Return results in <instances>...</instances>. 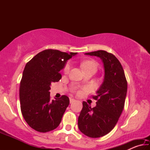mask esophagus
I'll list each match as a JSON object with an SVG mask.
<instances>
[{
    "label": "esophagus",
    "instance_id": "1",
    "mask_svg": "<svg viewBox=\"0 0 150 150\" xmlns=\"http://www.w3.org/2000/svg\"><path fill=\"white\" fill-rule=\"evenodd\" d=\"M69 100H70V103H73V102H75V101L74 98H70Z\"/></svg>",
    "mask_w": 150,
    "mask_h": 150
}]
</instances>
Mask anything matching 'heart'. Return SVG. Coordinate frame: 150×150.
Masks as SVG:
<instances>
[{"mask_svg":"<svg viewBox=\"0 0 150 150\" xmlns=\"http://www.w3.org/2000/svg\"><path fill=\"white\" fill-rule=\"evenodd\" d=\"M81 65H82V67H83V69H85V71L90 69H94L96 70V69H97V65H96V63L95 62H93V61H85V62H82ZM70 68V63H67L65 64L64 68H63V72L67 74V73H69Z\"/></svg>","mask_w":150,"mask_h":150,"instance_id":"obj_1","label":"heart"}]
</instances>
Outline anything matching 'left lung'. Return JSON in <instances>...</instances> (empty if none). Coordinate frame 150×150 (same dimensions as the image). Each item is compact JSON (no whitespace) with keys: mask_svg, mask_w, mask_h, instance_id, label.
I'll list each match as a JSON object with an SVG mask.
<instances>
[{"mask_svg":"<svg viewBox=\"0 0 150 150\" xmlns=\"http://www.w3.org/2000/svg\"><path fill=\"white\" fill-rule=\"evenodd\" d=\"M85 55L100 57L105 69V77L96 95L95 107L91 108L83 101L78 118L80 131L90 138H99L115 128L122 112L127 93V81L124 69L113 54L104 50L86 53Z\"/></svg>","mask_w":150,"mask_h":150,"instance_id":"left-lung-1","label":"left lung"}]
</instances>
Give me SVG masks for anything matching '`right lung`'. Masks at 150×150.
Returning a JSON list of instances; mask_svg holds the SVG:
<instances>
[{"label":"right lung","mask_w":150,"mask_h":150,"mask_svg":"<svg viewBox=\"0 0 150 150\" xmlns=\"http://www.w3.org/2000/svg\"><path fill=\"white\" fill-rule=\"evenodd\" d=\"M76 54L45 50L26 63L20 85V108L24 120L34 130L47 132L59 125L69 99L62 95L51 100L50 85L61 79L60 70Z\"/></svg>","instance_id":"1"}]
</instances>
